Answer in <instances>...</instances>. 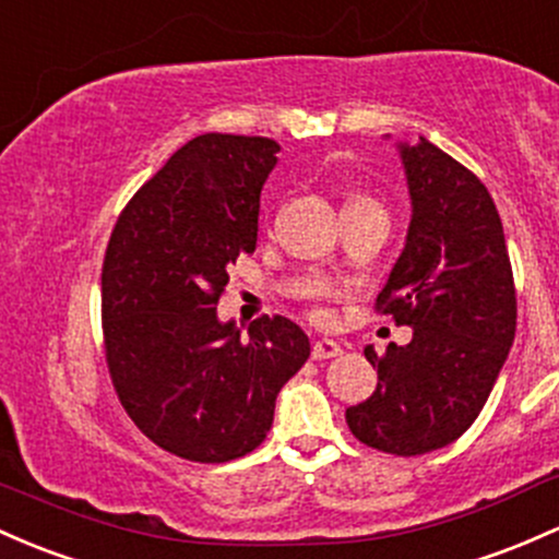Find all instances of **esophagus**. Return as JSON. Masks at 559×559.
<instances>
[{
  "label": "esophagus",
  "mask_w": 559,
  "mask_h": 559,
  "mask_svg": "<svg viewBox=\"0 0 559 559\" xmlns=\"http://www.w3.org/2000/svg\"><path fill=\"white\" fill-rule=\"evenodd\" d=\"M338 354H344V349H341V344H335V341L330 338L314 341V346H311V357L314 359H333L338 357Z\"/></svg>",
  "instance_id": "1"
}]
</instances>
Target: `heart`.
I'll list each match as a JSON object with an SVG mask.
<instances>
[{
	"label": "heart",
	"instance_id": "heart-1",
	"mask_svg": "<svg viewBox=\"0 0 559 559\" xmlns=\"http://www.w3.org/2000/svg\"><path fill=\"white\" fill-rule=\"evenodd\" d=\"M359 200H365V197H354V200H352V202H359Z\"/></svg>",
	"mask_w": 559,
	"mask_h": 559
}]
</instances>
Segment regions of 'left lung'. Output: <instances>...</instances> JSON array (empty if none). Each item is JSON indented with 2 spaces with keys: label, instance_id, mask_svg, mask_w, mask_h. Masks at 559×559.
I'll return each instance as SVG.
<instances>
[{
  "label": "left lung",
  "instance_id": "1",
  "mask_svg": "<svg viewBox=\"0 0 559 559\" xmlns=\"http://www.w3.org/2000/svg\"><path fill=\"white\" fill-rule=\"evenodd\" d=\"M411 194L405 248L378 309L413 328L383 357L365 346L378 386L346 411L368 448L421 455L459 440L488 402L518 328L503 226L479 178L426 138L397 143Z\"/></svg>",
  "mask_w": 559,
  "mask_h": 559
}]
</instances>
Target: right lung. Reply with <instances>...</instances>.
<instances>
[{
	"mask_svg": "<svg viewBox=\"0 0 559 559\" xmlns=\"http://www.w3.org/2000/svg\"><path fill=\"white\" fill-rule=\"evenodd\" d=\"M277 152L272 138L197 135L138 189L106 248L100 309L119 402L148 440L200 464L266 440L280 389L311 352L287 317L242 335L215 309L229 263L255 250Z\"/></svg>",
	"mask_w": 559,
	"mask_h": 559,
	"instance_id": "right-lung-1",
	"label": "right lung"
}]
</instances>
